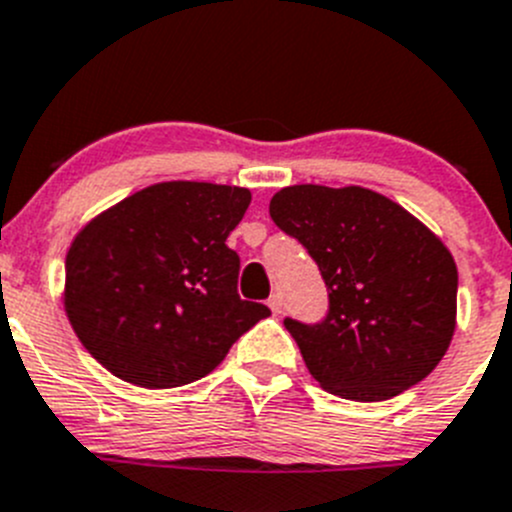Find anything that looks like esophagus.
<instances>
[{"mask_svg": "<svg viewBox=\"0 0 512 512\" xmlns=\"http://www.w3.org/2000/svg\"><path fill=\"white\" fill-rule=\"evenodd\" d=\"M267 305H270V310H272V313H275V315H278V313H283V295H280V293H272L270 295V300H267Z\"/></svg>", "mask_w": 512, "mask_h": 512, "instance_id": "1", "label": "esophagus"}]
</instances>
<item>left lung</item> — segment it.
I'll return each mask as SVG.
<instances>
[{"label":"left lung","instance_id":"1","mask_svg":"<svg viewBox=\"0 0 512 512\" xmlns=\"http://www.w3.org/2000/svg\"><path fill=\"white\" fill-rule=\"evenodd\" d=\"M270 217L328 288L323 321L285 318L313 379L353 401L391 399L427 379L457 315V265L437 234L361 186H285Z\"/></svg>","mask_w":512,"mask_h":512}]
</instances>
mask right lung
Listing matches in <instances>:
<instances>
[{
    "instance_id": "obj_1",
    "label": "right lung",
    "mask_w": 512,
    "mask_h": 512,
    "mask_svg": "<svg viewBox=\"0 0 512 512\" xmlns=\"http://www.w3.org/2000/svg\"><path fill=\"white\" fill-rule=\"evenodd\" d=\"M240 186L164 181L85 224L65 260V313L90 356L143 389L217 369L270 315L237 293L227 237L250 207Z\"/></svg>"
}]
</instances>
